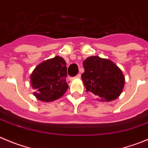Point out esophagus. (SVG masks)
<instances>
[{
    "label": "esophagus",
    "instance_id": "obj_1",
    "mask_svg": "<svg viewBox=\"0 0 148 148\" xmlns=\"http://www.w3.org/2000/svg\"><path fill=\"white\" fill-rule=\"evenodd\" d=\"M75 77H76V78H80V77H81V74H78L77 76H76Z\"/></svg>",
    "mask_w": 148,
    "mask_h": 148
}]
</instances>
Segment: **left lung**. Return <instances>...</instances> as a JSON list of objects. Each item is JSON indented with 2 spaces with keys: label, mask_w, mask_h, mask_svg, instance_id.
Returning <instances> with one entry per match:
<instances>
[{
  "label": "left lung",
  "mask_w": 148,
  "mask_h": 148,
  "mask_svg": "<svg viewBox=\"0 0 148 148\" xmlns=\"http://www.w3.org/2000/svg\"><path fill=\"white\" fill-rule=\"evenodd\" d=\"M82 82L86 91L93 93L102 100L110 101L122 93L125 77L113 62L99 56L88 57L83 61Z\"/></svg>",
  "instance_id": "obj_1"
}]
</instances>
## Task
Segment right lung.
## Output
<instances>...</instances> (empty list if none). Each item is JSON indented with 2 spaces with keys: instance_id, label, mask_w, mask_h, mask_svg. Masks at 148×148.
Instances as JSON below:
<instances>
[{
  "instance_id": "add662e5",
  "label": "right lung",
  "mask_w": 148,
  "mask_h": 148,
  "mask_svg": "<svg viewBox=\"0 0 148 148\" xmlns=\"http://www.w3.org/2000/svg\"><path fill=\"white\" fill-rule=\"evenodd\" d=\"M64 59L59 56L40 63L30 75L34 95L42 101H52L61 97L69 88L67 68Z\"/></svg>"
}]
</instances>
